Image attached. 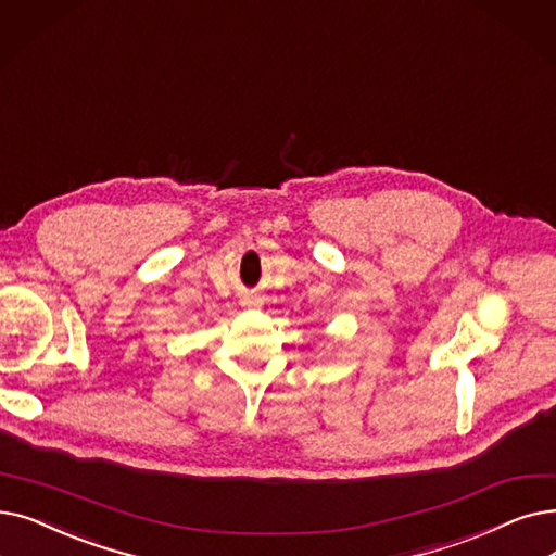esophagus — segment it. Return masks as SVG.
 <instances>
[{
  "label": "esophagus",
  "instance_id": "1",
  "mask_svg": "<svg viewBox=\"0 0 556 556\" xmlns=\"http://www.w3.org/2000/svg\"><path fill=\"white\" fill-rule=\"evenodd\" d=\"M248 304H252V302H248Z\"/></svg>",
  "mask_w": 556,
  "mask_h": 556
}]
</instances>
